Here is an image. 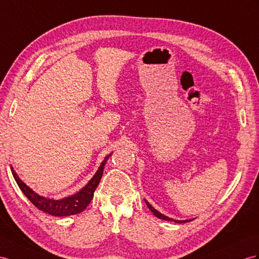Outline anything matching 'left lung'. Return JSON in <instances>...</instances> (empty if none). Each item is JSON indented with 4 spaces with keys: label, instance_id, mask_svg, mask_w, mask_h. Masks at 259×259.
I'll return each instance as SVG.
<instances>
[{
    "label": "left lung",
    "instance_id": "left-lung-1",
    "mask_svg": "<svg viewBox=\"0 0 259 259\" xmlns=\"http://www.w3.org/2000/svg\"><path fill=\"white\" fill-rule=\"evenodd\" d=\"M145 203H147L149 209H150L152 212H153V214H154L155 217H157L158 219H163V220H166V221H174V222H177V223H185V222H188V221H189V220H185V221H176V220H173V219H170V218H168V217H166V215H164V214L161 213V212H158L157 210H155L147 200H145Z\"/></svg>",
    "mask_w": 259,
    "mask_h": 259
}]
</instances>
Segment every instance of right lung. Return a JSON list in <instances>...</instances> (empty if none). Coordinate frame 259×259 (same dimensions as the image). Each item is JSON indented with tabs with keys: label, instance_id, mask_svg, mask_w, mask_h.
<instances>
[{
	"label": "right lung",
	"instance_id": "obj_1",
	"mask_svg": "<svg viewBox=\"0 0 259 259\" xmlns=\"http://www.w3.org/2000/svg\"><path fill=\"white\" fill-rule=\"evenodd\" d=\"M110 155L111 153L105 157V160L102 162L101 166H99L94 177L92 178V180L89 182V184L86 185L81 191H78L77 194L70 196L68 198L60 199V200L47 199L37 195L27 186V185H25L21 180H19V177L17 176L14 169H13V167H11V169H12L13 176H14L15 181L18 185V187L21 188L24 195L29 199V201L34 204L36 208L46 212V213L55 215V217H66V215L77 214L88 207L89 203L93 199V196H94L95 189L97 188L99 182H101V178L103 176V171H104V166Z\"/></svg>",
	"mask_w": 259,
	"mask_h": 259
}]
</instances>
